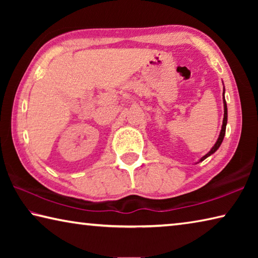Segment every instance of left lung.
<instances>
[{"mask_svg": "<svg viewBox=\"0 0 258 258\" xmlns=\"http://www.w3.org/2000/svg\"><path fill=\"white\" fill-rule=\"evenodd\" d=\"M224 89H223V106H224V117H223V124H222V128H221V132H220V135H218V139L217 141L215 142V145L213 146V148L211 150H209L206 155H205L204 157H202V158L199 159L198 163H200V161H203L207 158V157H209L211 155H213L214 152H215L218 148H220V146L222 145V142H223V139H224V135H225V128H226V124H228V107H226V101H225V98H224ZM197 163V164H198Z\"/></svg>", "mask_w": 258, "mask_h": 258, "instance_id": "1", "label": "left lung"}]
</instances>
